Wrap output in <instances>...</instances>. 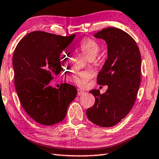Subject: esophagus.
Here are the masks:
<instances>
[{"mask_svg": "<svg viewBox=\"0 0 159 159\" xmlns=\"http://www.w3.org/2000/svg\"><path fill=\"white\" fill-rule=\"evenodd\" d=\"M77 92H78V93H77V95L78 96H83V94H85V92H84L83 90H82V89H78V90H77Z\"/></svg>", "mask_w": 159, "mask_h": 159, "instance_id": "obj_1", "label": "esophagus"}]
</instances>
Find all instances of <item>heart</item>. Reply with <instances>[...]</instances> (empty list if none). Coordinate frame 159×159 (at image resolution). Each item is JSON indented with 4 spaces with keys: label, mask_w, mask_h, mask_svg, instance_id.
Instances as JSON below:
<instances>
[{
    "label": "heart",
    "mask_w": 159,
    "mask_h": 159,
    "mask_svg": "<svg viewBox=\"0 0 159 159\" xmlns=\"http://www.w3.org/2000/svg\"><path fill=\"white\" fill-rule=\"evenodd\" d=\"M79 50L89 60L94 59L100 50V46L95 40L90 38H84L78 45ZM63 54H66L63 52ZM92 76V74L87 71L76 73L70 77L71 81L79 86H84Z\"/></svg>",
    "instance_id": "1"
}]
</instances>
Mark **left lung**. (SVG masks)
I'll use <instances>...</instances> for the list:
<instances>
[{
	"mask_svg": "<svg viewBox=\"0 0 159 159\" xmlns=\"http://www.w3.org/2000/svg\"><path fill=\"white\" fill-rule=\"evenodd\" d=\"M94 37L107 45V59L97 83L108 89L102 94L98 89L90 91L96 100L86 114L98 126L111 127L127 116L135 102L141 82V54L134 39L121 29H103Z\"/></svg>",
	"mask_w": 159,
	"mask_h": 159,
	"instance_id": "obj_1",
	"label": "left lung"
}]
</instances>
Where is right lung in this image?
I'll return each instance as SVG.
<instances>
[{"mask_svg": "<svg viewBox=\"0 0 159 159\" xmlns=\"http://www.w3.org/2000/svg\"><path fill=\"white\" fill-rule=\"evenodd\" d=\"M75 35L33 31L20 40L13 52L14 83L20 102L26 113L40 124L61 122L77 95L76 87L70 84H61L59 89L50 85L62 70L61 53Z\"/></svg>", "mask_w": 159, "mask_h": 159, "instance_id": "1", "label": "right lung"}]
</instances>
